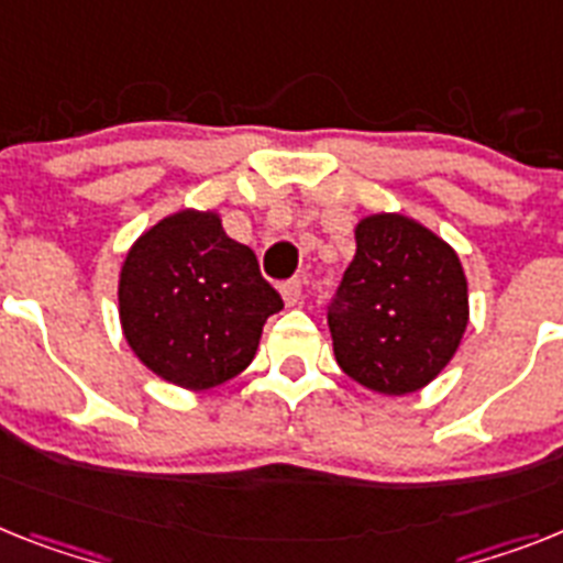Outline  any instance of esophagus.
<instances>
[{
  "label": "esophagus",
  "instance_id": "1",
  "mask_svg": "<svg viewBox=\"0 0 563 563\" xmlns=\"http://www.w3.org/2000/svg\"><path fill=\"white\" fill-rule=\"evenodd\" d=\"M283 291V300H286V306H297L300 300H303V283L300 280H286L280 286Z\"/></svg>",
  "mask_w": 563,
  "mask_h": 563
}]
</instances>
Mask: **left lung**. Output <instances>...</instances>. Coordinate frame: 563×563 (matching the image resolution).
<instances>
[{
    "label": "left lung",
    "mask_w": 563,
    "mask_h": 563,
    "mask_svg": "<svg viewBox=\"0 0 563 563\" xmlns=\"http://www.w3.org/2000/svg\"><path fill=\"white\" fill-rule=\"evenodd\" d=\"M329 303L334 357L380 395H409L452 361L470 320L461 260L404 214H372Z\"/></svg>",
    "instance_id": "8db88e82"
}]
</instances>
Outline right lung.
Segmentation results:
<instances>
[{
    "mask_svg": "<svg viewBox=\"0 0 563 563\" xmlns=\"http://www.w3.org/2000/svg\"><path fill=\"white\" fill-rule=\"evenodd\" d=\"M283 297L249 245L211 211L165 217L125 257L120 320L134 354L163 380L211 389L252 363Z\"/></svg>",
    "mask_w": 563,
    "mask_h": 563,
    "instance_id": "obj_1",
    "label": "right lung"
}]
</instances>
